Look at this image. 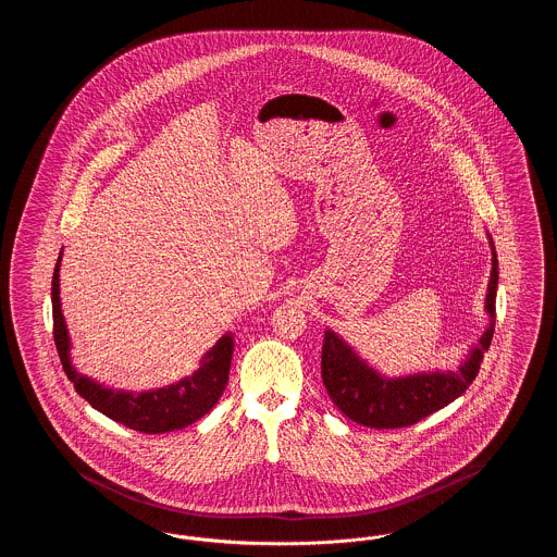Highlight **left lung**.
Segmentation results:
<instances>
[{
	"mask_svg": "<svg viewBox=\"0 0 557 557\" xmlns=\"http://www.w3.org/2000/svg\"><path fill=\"white\" fill-rule=\"evenodd\" d=\"M493 250V269L486 290L484 309L488 313V327L482 332L476 346L470 348L461 366L453 371H422L398 377H386L370 368L352 346L325 330L321 348V380L332 403L352 422L370 428H405L418 424L430 413L447 407L461 397L480 370V361L488 350L495 332V300L499 282V261Z\"/></svg>",
	"mask_w": 557,
	"mask_h": 557,
	"instance_id": "obj_1",
	"label": "left lung"
}]
</instances>
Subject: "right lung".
Returning <instances> with one entry per match:
<instances>
[{"label": "right lung", "mask_w": 557, "mask_h": 557, "mask_svg": "<svg viewBox=\"0 0 557 557\" xmlns=\"http://www.w3.org/2000/svg\"><path fill=\"white\" fill-rule=\"evenodd\" d=\"M60 261L62 252L52 277L53 343L64 373L73 382L77 395L110 420L144 434L182 430L207 416L225 391L234 355V336H221L200 359V368L177 384L144 393L107 388L100 382L81 375L71 361V338L60 307Z\"/></svg>", "instance_id": "right-lung-1"}]
</instances>
